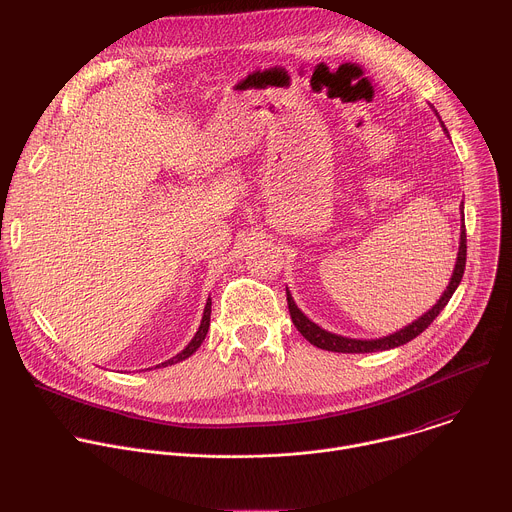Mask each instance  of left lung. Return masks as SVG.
Masks as SVG:
<instances>
[{
	"instance_id": "left-lung-1",
	"label": "left lung",
	"mask_w": 512,
	"mask_h": 512,
	"mask_svg": "<svg viewBox=\"0 0 512 512\" xmlns=\"http://www.w3.org/2000/svg\"><path fill=\"white\" fill-rule=\"evenodd\" d=\"M435 111V109H433ZM437 115V111H435ZM440 117V115H437ZM444 131L448 133L444 121L440 119ZM450 137V135H448ZM462 221H464V204H462ZM464 269H466V225L462 223L460 227V247H458V257H456V267H454V273L450 277V283L446 287V291L442 294V298L437 300V304L431 306V310H427L423 316H419L417 320H413L411 324H407L405 328L389 334V336H383V338H371V340H360V338H346V336H340V334H332L324 328H320L316 322H312L300 308L298 304L294 302V298H291L289 289H287V308H289V314H291V320H294L296 328L300 330V334L314 346L322 348V350H330V352H350V354H364V352H377V350H391V348H397L401 344H407L409 340H413L415 336H419L435 318L437 314H440L450 298L454 296V291L458 289L460 281H462V275H464Z\"/></svg>"
}]
</instances>
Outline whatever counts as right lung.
I'll return each instance as SVG.
<instances>
[{
    "instance_id": "obj_1",
    "label": "right lung",
    "mask_w": 512,
    "mask_h": 512,
    "mask_svg": "<svg viewBox=\"0 0 512 512\" xmlns=\"http://www.w3.org/2000/svg\"><path fill=\"white\" fill-rule=\"evenodd\" d=\"M210 304H212V300L208 298V302H206V306H204V314H202L200 326H198V330H196L194 338L188 342V346H186L182 352H178L176 356H172L170 360H166V362L158 364L156 369H160V367H168V364H176V362H180V360H186L188 356H192V354L198 350V346H200V344H202V340L206 338V332H208V326H210Z\"/></svg>"
}]
</instances>
